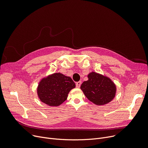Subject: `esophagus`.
<instances>
[{"mask_svg":"<svg viewBox=\"0 0 148 148\" xmlns=\"http://www.w3.org/2000/svg\"><path fill=\"white\" fill-rule=\"evenodd\" d=\"M81 83H82L81 81L77 82L76 83V87L77 88H79L80 86H81Z\"/></svg>","mask_w":148,"mask_h":148,"instance_id":"1","label":"esophagus"}]
</instances>
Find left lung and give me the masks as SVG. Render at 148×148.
Returning a JSON list of instances; mask_svg holds the SVG:
<instances>
[{"instance_id": "obj_1", "label": "left lung", "mask_w": 148, "mask_h": 148, "mask_svg": "<svg viewBox=\"0 0 148 148\" xmlns=\"http://www.w3.org/2000/svg\"><path fill=\"white\" fill-rule=\"evenodd\" d=\"M88 78V81L81 84V89L89 101L101 105L114 97L116 88L110 79L95 72L90 73Z\"/></svg>"}]
</instances>
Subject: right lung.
Masks as SVG:
<instances>
[{"label":"right lung","instance_id":"1","mask_svg":"<svg viewBox=\"0 0 148 148\" xmlns=\"http://www.w3.org/2000/svg\"><path fill=\"white\" fill-rule=\"evenodd\" d=\"M75 87V84L70 77L56 73L40 81L37 93L41 102L49 106H58Z\"/></svg>","mask_w":148,"mask_h":148}]
</instances>
